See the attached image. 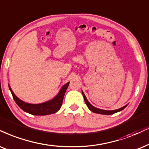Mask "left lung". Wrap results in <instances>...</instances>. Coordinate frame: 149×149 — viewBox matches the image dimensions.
<instances>
[{
	"instance_id": "left-lung-1",
	"label": "left lung",
	"mask_w": 149,
	"mask_h": 149,
	"mask_svg": "<svg viewBox=\"0 0 149 149\" xmlns=\"http://www.w3.org/2000/svg\"><path fill=\"white\" fill-rule=\"evenodd\" d=\"M82 95H83V97H84V102H85L86 106L88 107V108L89 109L90 111H91L93 112V113H95L103 114V115H111V114L116 113H117V112L121 111L123 110V109L126 108V107H127V105H125V106H124L123 107H122V108H120L118 109H116V110H111V111L110 110H103V109L96 108V107H93L91 104H90V102L88 101V100L86 99L85 95H84V93H83V91H82Z\"/></svg>"
}]
</instances>
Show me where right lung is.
Segmentation results:
<instances>
[{
    "label": "right lung",
    "instance_id": "add662e5",
    "mask_svg": "<svg viewBox=\"0 0 149 149\" xmlns=\"http://www.w3.org/2000/svg\"><path fill=\"white\" fill-rule=\"evenodd\" d=\"M69 84V82L62 86L60 91L54 98L40 104H30L21 100L15 95L9 84V88L16 103L24 111L34 116H46V115L55 113L61 109L63 104L64 95Z\"/></svg>",
    "mask_w": 149,
    "mask_h": 149
}]
</instances>
